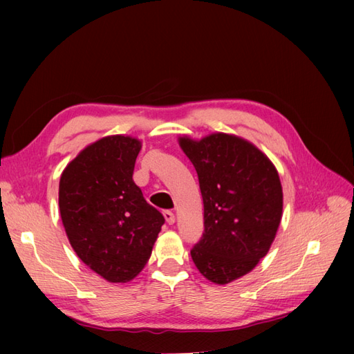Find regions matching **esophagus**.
Instances as JSON below:
<instances>
[{
	"label": "esophagus",
	"instance_id": "esophagus-1",
	"mask_svg": "<svg viewBox=\"0 0 354 354\" xmlns=\"http://www.w3.org/2000/svg\"><path fill=\"white\" fill-rule=\"evenodd\" d=\"M164 217H165V221L168 224H174L176 223V216H174L173 211H169V209L164 211Z\"/></svg>",
	"mask_w": 354,
	"mask_h": 354
}]
</instances>
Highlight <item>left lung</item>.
I'll return each mask as SVG.
<instances>
[{
    "label": "left lung",
    "mask_w": 354,
    "mask_h": 354,
    "mask_svg": "<svg viewBox=\"0 0 354 354\" xmlns=\"http://www.w3.org/2000/svg\"><path fill=\"white\" fill-rule=\"evenodd\" d=\"M194 164L203 199V234L190 255L208 281L226 285L250 273L269 252L283 208L272 160L242 137L212 133L178 137Z\"/></svg>",
    "instance_id": "obj_1"
}]
</instances>
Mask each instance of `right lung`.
<instances>
[{"label": "right lung", "mask_w": 354, "mask_h": 354, "mask_svg": "<svg viewBox=\"0 0 354 354\" xmlns=\"http://www.w3.org/2000/svg\"><path fill=\"white\" fill-rule=\"evenodd\" d=\"M140 149L131 136H106L60 176L59 208L71 246L112 283L130 282L143 270L165 221L133 180Z\"/></svg>", "instance_id": "obj_1"}]
</instances>
